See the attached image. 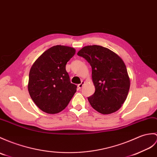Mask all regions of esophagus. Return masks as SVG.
<instances>
[{
    "label": "esophagus",
    "instance_id": "1",
    "mask_svg": "<svg viewBox=\"0 0 157 157\" xmlns=\"http://www.w3.org/2000/svg\"><path fill=\"white\" fill-rule=\"evenodd\" d=\"M83 83H84V82H83V81H82V82H81V83H79V84H78V89H81L82 87H83Z\"/></svg>",
    "mask_w": 157,
    "mask_h": 157
}]
</instances>
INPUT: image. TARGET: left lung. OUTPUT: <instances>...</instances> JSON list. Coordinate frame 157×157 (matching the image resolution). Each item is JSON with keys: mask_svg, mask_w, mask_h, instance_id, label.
I'll use <instances>...</instances> for the list:
<instances>
[{"mask_svg": "<svg viewBox=\"0 0 157 157\" xmlns=\"http://www.w3.org/2000/svg\"><path fill=\"white\" fill-rule=\"evenodd\" d=\"M78 55L92 67L96 90L87 98L92 107L103 114L119 110L130 89V78L123 60L112 51L95 45L83 47Z\"/></svg>", "mask_w": 157, "mask_h": 157, "instance_id": "8db88e82", "label": "left lung"}]
</instances>
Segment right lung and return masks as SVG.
<instances>
[{"label": "right lung", "instance_id": "add662e5", "mask_svg": "<svg viewBox=\"0 0 157 157\" xmlns=\"http://www.w3.org/2000/svg\"><path fill=\"white\" fill-rule=\"evenodd\" d=\"M75 53L71 47L56 45L35 61L29 75L28 90L37 107L47 114H57L66 108L77 86L70 82L65 70Z\"/></svg>", "mask_w": 157, "mask_h": 157}]
</instances>
